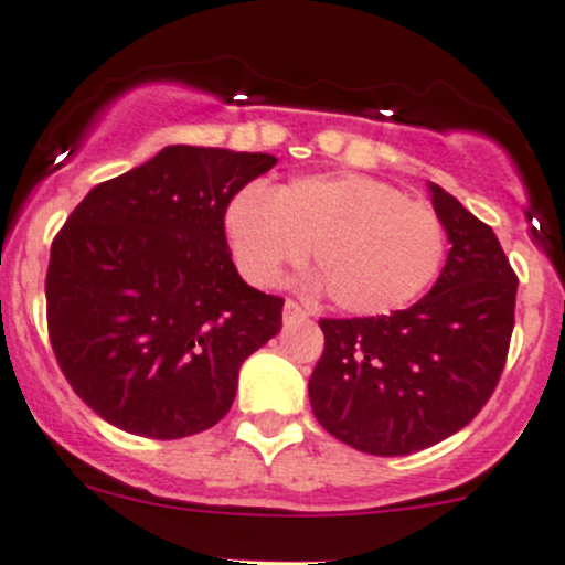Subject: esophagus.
Wrapping results in <instances>:
<instances>
[{
    "label": "esophagus",
    "instance_id": "34e87169",
    "mask_svg": "<svg viewBox=\"0 0 565 565\" xmlns=\"http://www.w3.org/2000/svg\"><path fill=\"white\" fill-rule=\"evenodd\" d=\"M308 311L300 306V302L287 300L284 302V324H295V322H306Z\"/></svg>",
    "mask_w": 565,
    "mask_h": 565
}]
</instances>
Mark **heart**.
I'll list each match as a JSON object with an SVG mask.
<instances>
[{
    "label": "heart",
    "mask_w": 565,
    "mask_h": 565,
    "mask_svg": "<svg viewBox=\"0 0 565 565\" xmlns=\"http://www.w3.org/2000/svg\"><path fill=\"white\" fill-rule=\"evenodd\" d=\"M224 224L248 281L276 284L311 246L313 287L358 317L417 300L447 252V227L430 205L360 173L302 175L270 194L243 189Z\"/></svg>",
    "instance_id": "obj_1"
}]
</instances>
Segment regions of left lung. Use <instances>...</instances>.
I'll list each match as a JSON object with an SVG mask.
<instances>
[{
    "label": "left lung",
    "instance_id": "1",
    "mask_svg": "<svg viewBox=\"0 0 565 565\" xmlns=\"http://www.w3.org/2000/svg\"><path fill=\"white\" fill-rule=\"evenodd\" d=\"M427 192L449 241L430 292L390 317L319 322L313 417L367 455L419 452L471 423L501 379L514 330L518 276L495 233L438 183Z\"/></svg>",
    "mask_w": 565,
    "mask_h": 565
}]
</instances>
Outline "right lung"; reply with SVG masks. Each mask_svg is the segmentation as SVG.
<instances>
[{"instance_id": "add662e5", "label": "right lung", "mask_w": 565, "mask_h": 565, "mask_svg": "<svg viewBox=\"0 0 565 565\" xmlns=\"http://www.w3.org/2000/svg\"><path fill=\"white\" fill-rule=\"evenodd\" d=\"M276 162L168 146L94 186L53 237L47 335L105 423L170 441L230 412L243 360L281 330L284 300L237 276L224 213Z\"/></svg>"}]
</instances>
